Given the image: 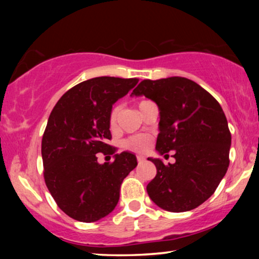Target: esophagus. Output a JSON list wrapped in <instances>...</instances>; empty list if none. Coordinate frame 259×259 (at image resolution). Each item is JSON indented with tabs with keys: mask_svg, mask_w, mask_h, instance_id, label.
<instances>
[{
	"mask_svg": "<svg viewBox=\"0 0 259 259\" xmlns=\"http://www.w3.org/2000/svg\"><path fill=\"white\" fill-rule=\"evenodd\" d=\"M137 160L139 164H143L144 161H146V158H145L144 155H137Z\"/></svg>",
	"mask_w": 259,
	"mask_h": 259,
	"instance_id": "34e87169",
	"label": "esophagus"
}]
</instances>
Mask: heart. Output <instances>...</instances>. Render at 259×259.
<instances>
[{
  "label": "heart",
  "mask_w": 259,
  "mask_h": 259,
  "mask_svg": "<svg viewBox=\"0 0 259 259\" xmlns=\"http://www.w3.org/2000/svg\"><path fill=\"white\" fill-rule=\"evenodd\" d=\"M146 102V100H143L139 102V106ZM120 114V105H114L109 112V125L111 127H114L118 120V116ZM151 140L147 136H143V134H138V136H132L123 141V147L126 150L132 152H145L150 147Z\"/></svg>",
  "instance_id": "heart-1"
}]
</instances>
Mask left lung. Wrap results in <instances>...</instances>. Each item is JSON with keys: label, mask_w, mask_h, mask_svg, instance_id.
<instances>
[{"label": "left lung", "mask_w": 259, "mask_h": 259, "mask_svg": "<svg viewBox=\"0 0 259 259\" xmlns=\"http://www.w3.org/2000/svg\"><path fill=\"white\" fill-rule=\"evenodd\" d=\"M132 95H145L158 105L157 151H176L175 164L148 158L157 167L146 187L148 196L169 212L198 207L214 193L230 164L231 133L221 105L199 84L180 76L143 80Z\"/></svg>", "instance_id": "8db88e82"}]
</instances>
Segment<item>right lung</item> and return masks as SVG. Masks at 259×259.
<instances>
[{"mask_svg": "<svg viewBox=\"0 0 259 259\" xmlns=\"http://www.w3.org/2000/svg\"><path fill=\"white\" fill-rule=\"evenodd\" d=\"M139 79L100 76L77 83L60 98L49 115L41 153L44 178L58 206L70 218L97 222L114 210L120 186L138 162L128 152L115 154L109 112ZM97 153L114 154L99 164Z\"/></svg>", "mask_w": 259, "mask_h": 259, "instance_id": "add662e5", "label": "right lung"}]
</instances>
